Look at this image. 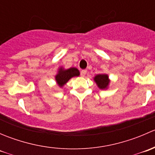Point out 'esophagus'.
Masks as SVG:
<instances>
[{"label":"esophagus","mask_w":155,"mask_h":155,"mask_svg":"<svg viewBox=\"0 0 155 155\" xmlns=\"http://www.w3.org/2000/svg\"><path fill=\"white\" fill-rule=\"evenodd\" d=\"M87 74V70H83L81 71V76H82V77H84V76H85V75Z\"/></svg>","instance_id":"1"}]
</instances>
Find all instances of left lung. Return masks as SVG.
I'll list each match as a JSON object with an SVG mask.
<instances>
[{"mask_svg": "<svg viewBox=\"0 0 155 155\" xmlns=\"http://www.w3.org/2000/svg\"><path fill=\"white\" fill-rule=\"evenodd\" d=\"M94 81L97 84V87L101 90H105L109 87L110 79H109V76L106 73L97 74L94 77Z\"/></svg>", "mask_w": 155, "mask_h": 155, "instance_id": "left-lung-1", "label": "left lung"}]
</instances>
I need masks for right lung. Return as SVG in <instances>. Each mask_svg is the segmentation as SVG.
Masks as SVG:
<instances>
[{
    "instance_id": "obj_1",
    "label": "right lung",
    "mask_w": 155,
    "mask_h": 155,
    "mask_svg": "<svg viewBox=\"0 0 155 155\" xmlns=\"http://www.w3.org/2000/svg\"><path fill=\"white\" fill-rule=\"evenodd\" d=\"M80 75L79 70L76 68H70L69 69H64L63 67H60L58 70L57 74L55 75V81L60 87H64L67 82L71 78L74 76H79Z\"/></svg>"
}]
</instances>
